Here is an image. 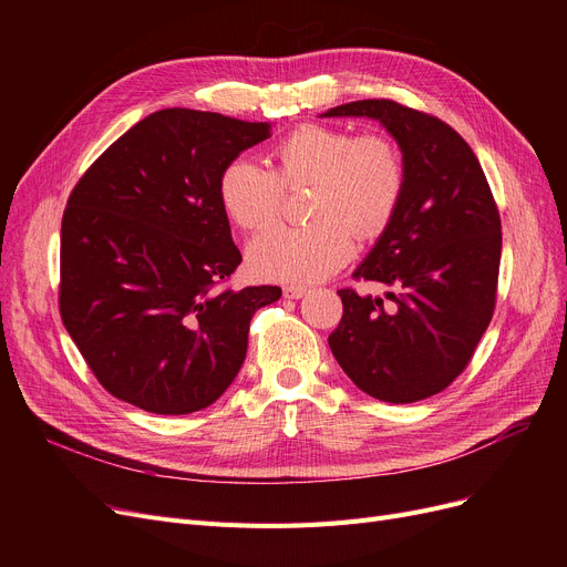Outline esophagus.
Returning <instances> with one entry per match:
<instances>
[{
  "instance_id": "34e87169",
  "label": "esophagus",
  "mask_w": 567,
  "mask_h": 567,
  "mask_svg": "<svg viewBox=\"0 0 567 567\" xmlns=\"http://www.w3.org/2000/svg\"><path fill=\"white\" fill-rule=\"evenodd\" d=\"M282 293H285V299H303V296L308 293V287L287 285V287H282Z\"/></svg>"
}]
</instances>
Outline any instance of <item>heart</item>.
Listing matches in <instances>:
<instances>
[{"mask_svg":"<svg viewBox=\"0 0 567 567\" xmlns=\"http://www.w3.org/2000/svg\"><path fill=\"white\" fill-rule=\"evenodd\" d=\"M274 169L234 158L218 174V202L244 231L274 223L285 188L310 184L303 227H271L248 248L250 271L276 282H317L353 255V236L374 241L395 220L406 190V161L385 133L301 124L274 146Z\"/></svg>","mask_w":567,"mask_h":567,"instance_id":"b5f03b06","label":"heart"}]
</instances>
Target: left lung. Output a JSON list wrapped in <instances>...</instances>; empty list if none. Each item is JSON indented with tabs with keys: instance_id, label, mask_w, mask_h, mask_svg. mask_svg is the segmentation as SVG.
I'll use <instances>...</instances> for the list:
<instances>
[{
	"instance_id": "left-lung-1",
	"label": "left lung",
	"mask_w": 567,
	"mask_h": 567,
	"mask_svg": "<svg viewBox=\"0 0 567 567\" xmlns=\"http://www.w3.org/2000/svg\"><path fill=\"white\" fill-rule=\"evenodd\" d=\"M323 116L379 118L406 161L400 212L353 274L391 287V303L340 289L331 351L363 393L393 404L425 400L464 372L492 321L501 264L494 195L471 146L434 114L368 99Z\"/></svg>"
}]
</instances>
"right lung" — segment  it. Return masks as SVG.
<instances>
[{"instance_id":"right-lung-1","label":"right lung","mask_w":567,"mask_h":567,"mask_svg":"<svg viewBox=\"0 0 567 567\" xmlns=\"http://www.w3.org/2000/svg\"><path fill=\"white\" fill-rule=\"evenodd\" d=\"M271 126L169 107L112 142L62 218L59 312L103 389L148 413L214 404L241 370L271 285L234 291L241 264L220 169Z\"/></svg>"}]
</instances>
